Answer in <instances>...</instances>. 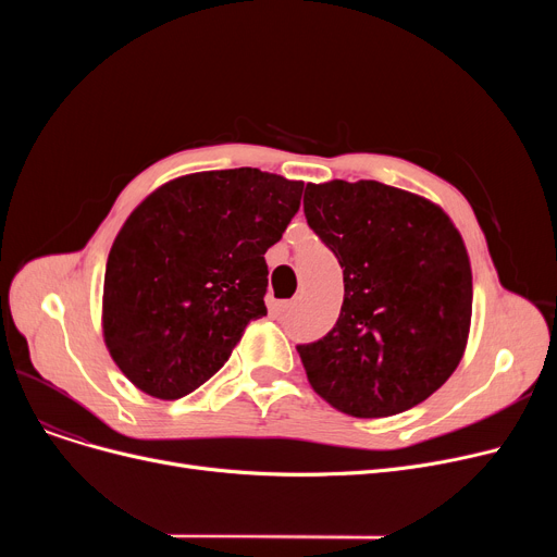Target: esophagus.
<instances>
[{
	"instance_id": "34e87169",
	"label": "esophagus",
	"mask_w": 557,
	"mask_h": 557,
	"mask_svg": "<svg viewBox=\"0 0 557 557\" xmlns=\"http://www.w3.org/2000/svg\"><path fill=\"white\" fill-rule=\"evenodd\" d=\"M296 307V300H282V302H277L275 305V309H277V313H288L290 309Z\"/></svg>"
}]
</instances>
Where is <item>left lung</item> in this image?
<instances>
[{"label": "left lung", "mask_w": 557, "mask_h": 557, "mask_svg": "<svg viewBox=\"0 0 557 557\" xmlns=\"http://www.w3.org/2000/svg\"><path fill=\"white\" fill-rule=\"evenodd\" d=\"M305 216L345 284L336 325L298 345L311 388L355 418L418 406L458 368L470 334L460 232L431 200L376 181L307 185Z\"/></svg>", "instance_id": "left-lung-1"}]
</instances>
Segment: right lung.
I'll return each instance as SVG.
<instances>
[{
  "instance_id": "add662e5",
  "label": "right lung",
  "mask_w": 557,
  "mask_h": 557,
  "mask_svg": "<svg viewBox=\"0 0 557 557\" xmlns=\"http://www.w3.org/2000/svg\"><path fill=\"white\" fill-rule=\"evenodd\" d=\"M302 187L242 166L183 175L137 205L108 255L103 338L139 391L189 395L267 315L263 255L300 210Z\"/></svg>"
}]
</instances>
